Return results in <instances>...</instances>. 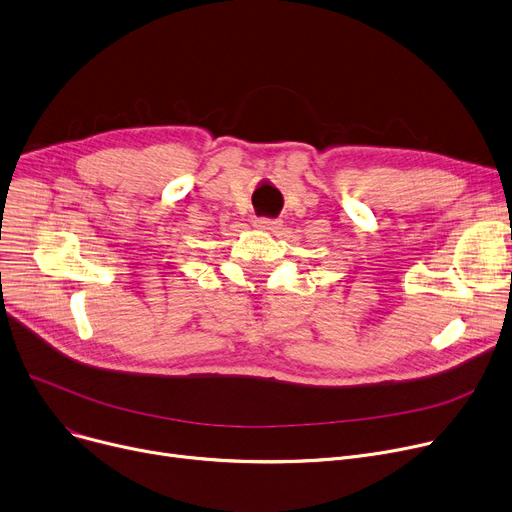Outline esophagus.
<instances>
[{
    "label": "esophagus",
    "instance_id": "34e87169",
    "mask_svg": "<svg viewBox=\"0 0 512 512\" xmlns=\"http://www.w3.org/2000/svg\"><path fill=\"white\" fill-rule=\"evenodd\" d=\"M254 227L262 229V231H277V229H281V221L279 219H268V217H258V219H254Z\"/></svg>",
    "mask_w": 512,
    "mask_h": 512
}]
</instances>
